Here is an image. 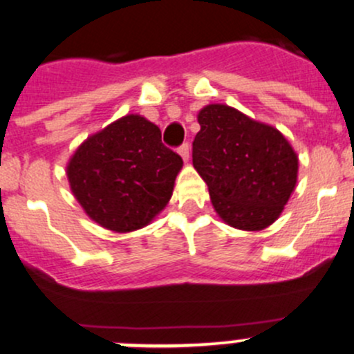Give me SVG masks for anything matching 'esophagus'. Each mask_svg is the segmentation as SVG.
<instances>
[{
	"label": "esophagus",
	"instance_id": "34e87169",
	"mask_svg": "<svg viewBox=\"0 0 354 354\" xmlns=\"http://www.w3.org/2000/svg\"><path fill=\"white\" fill-rule=\"evenodd\" d=\"M178 153H180V156L183 158V161H188V159H189V146H188V142H186V145H181L180 149H178Z\"/></svg>",
	"mask_w": 354,
	"mask_h": 354
}]
</instances>
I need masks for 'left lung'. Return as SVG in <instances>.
I'll list each match as a JSON object with an SVG mask.
<instances>
[{"label":"left lung","mask_w":354,"mask_h":354,"mask_svg":"<svg viewBox=\"0 0 354 354\" xmlns=\"http://www.w3.org/2000/svg\"><path fill=\"white\" fill-rule=\"evenodd\" d=\"M193 166L208 185L215 212L239 230H263L279 218L297 183L299 159L269 124L209 104L198 112Z\"/></svg>","instance_id":"obj_1"}]
</instances>
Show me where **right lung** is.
Instances as JSON below:
<instances>
[{"label":"right lung","mask_w":354,"mask_h":354,"mask_svg":"<svg viewBox=\"0 0 354 354\" xmlns=\"http://www.w3.org/2000/svg\"><path fill=\"white\" fill-rule=\"evenodd\" d=\"M183 166L156 124L124 115L77 147L67 165L73 196L95 223L126 232L146 227L168 205Z\"/></svg>","instance_id":"add662e5"}]
</instances>
